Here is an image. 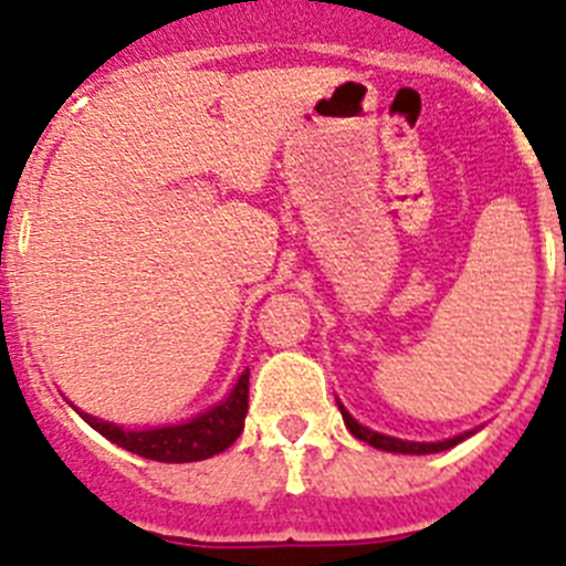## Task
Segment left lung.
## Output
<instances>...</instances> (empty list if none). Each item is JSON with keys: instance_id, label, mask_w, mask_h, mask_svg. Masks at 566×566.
<instances>
[{"instance_id": "1", "label": "left lung", "mask_w": 566, "mask_h": 566, "mask_svg": "<svg viewBox=\"0 0 566 566\" xmlns=\"http://www.w3.org/2000/svg\"><path fill=\"white\" fill-rule=\"evenodd\" d=\"M337 405H339V413H343L345 428H348V431H352L354 437L359 439V442L374 444V448H379V451H391V453H417V457H419V453H439V451H448V448H453V444H459V442H462V439H468L470 433H473V431L459 433V437L444 439V442H405V439L385 437V433H377V431H371V428H365V424H359L357 419L352 417V413L345 411L343 402H337Z\"/></svg>"}]
</instances>
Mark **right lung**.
I'll use <instances>...</instances> for the list:
<instances>
[{"label": "right lung", "mask_w": 566, "mask_h": 566, "mask_svg": "<svg viewBox=\"0 0 566 566\" xmlns=\"http://www.w3.org/2000/svg\"><path fill=\"white\" fill-rule=\"evenodd\" d=\"M249 411V371L240 374L234 388L227 399L187 419L181 424H164V428H144V431H129L124 424L107 422V419L82 413L90 428H96L102 437L115 442L129 453H138L153 462H201L227 451L229 444L243 433V419Z\"/></svg>", "instance_id": "1"}]
</instances>
